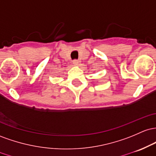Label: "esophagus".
<instances>
[{"label":"esophagus","instance_id":"esophagus-1","mask_svg":"<svg viewBox=\"0 0 156 156\" xmlns=\"http://www.w3.org/2000/svg\"><path fill=\"white\" fill-rule=\"evenodd\" d=\"M79 63V61L77 59H74V60H73V65H77Z\"/></svg>","mask_w":156,"mask_h":156}]
</instances>
